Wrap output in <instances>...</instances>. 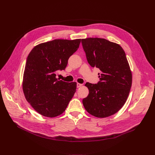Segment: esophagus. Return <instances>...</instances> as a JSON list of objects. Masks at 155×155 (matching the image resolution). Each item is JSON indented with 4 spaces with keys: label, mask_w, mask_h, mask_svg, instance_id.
<instances>
[{
    "label": "esophagus",
    "mask_w": 155,
    "mask_h": 155,
    "mask_svg": "<svg viewBox=\"0 0 155 155\" xmlns=\"http://www.w3.org/2000/svg\"><path fill=\"white\" fill-rule=\"evenodd\" d=\"M82 85H83L82 84H80V83H78L77 84V87H80L81 86H82Z\"/></svg>",
    "instance_id": "1"
}]
</instances>
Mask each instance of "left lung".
<instances>
[{"mask_svg": "<svg viewBox=\"0 0 155 155\" xmlns=\"http://www.w3.org/2000/svg\"><path fill=\"white\" fill-rule=\"evenodd\" d=\"M88 63L101 71L97 84L86 83L89 94L83 99L86 111L97 118L111 116L122 108L132 85V73L124 51L101 38L81 39Z\"/></svg>", "mask_w": 155, "mask_h": 155, "instance_id": "1", "label": "left lung"}]
</instances>
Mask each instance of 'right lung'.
<instances>
[{"mask_svg": "<svg viewBox=\"0 0 155 155\" xmlns=\"http://www.w3.org/2000/svg\"><path fill=\"white\" fill-rule=\"evenodd\" d=\"M81 39H56L35 46L29 54L23 90L27 101L40 115L56 117L62 114L73 97L77 83L56 78L65 70L68 59L79 48Z\"/></svg>", "mask_w": 155, "mask_h": 155, "instance_id": "obj_1", "label": "right lung"}]
</instances>
